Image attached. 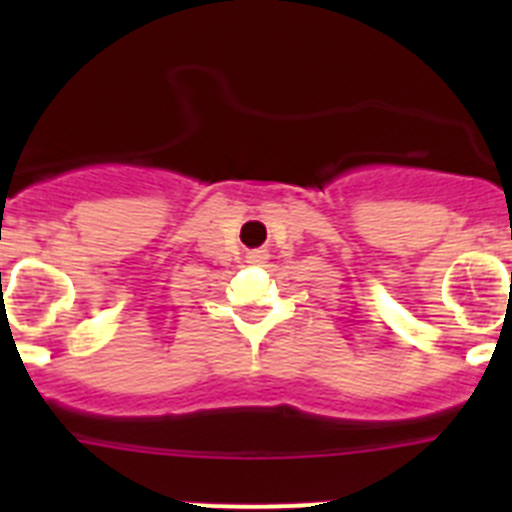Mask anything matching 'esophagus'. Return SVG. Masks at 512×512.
Returning a JSON list of instances; mask_svg holds the SVG:
<instances>
[{
  "label": "esophagus",
  "instance_id": "34e87169",
  "mask_svg": "<svg viewBox=\"0 0 512 512\" xmlns=\"http://www.w3.org/2000/svg\"><path fill=\"white\" fill-rule=\"evenodd\" d=\"M248 264H266V259H269V251L266 248H253V251L246 253Z\"/></svg>",
  "mask_w": 512,
  "mask_h": 512
}]
</instances>
